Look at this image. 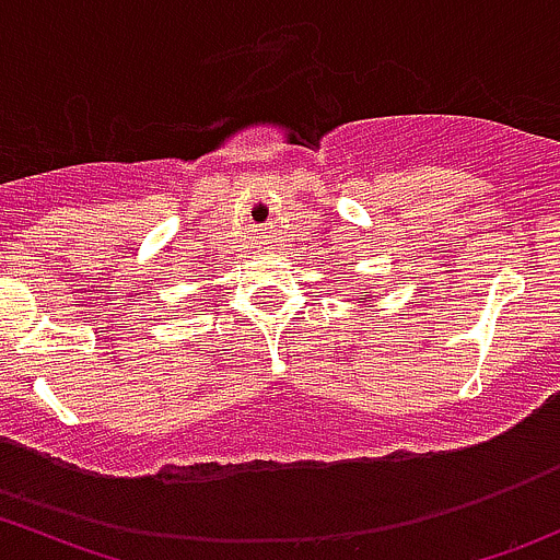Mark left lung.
Segmentation results:
<instances>
[{
  "label": "left lung",
  "instance_id": "obj_1",
  "mask_svg": "<svg viewBox=\"0 0 560 560\" xmlns=\"http://www.w3.org/2000/svg\"><path fill=\"white\" fill-rule=\"evenodd\" d=\"M360 301H363V298H360Z\"/></svg>",
  "mask_w": 560,
  "mask_h": 560
}]
</instances>
